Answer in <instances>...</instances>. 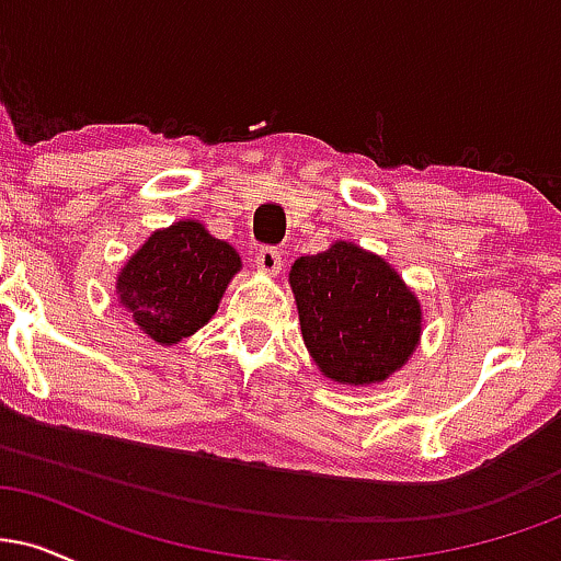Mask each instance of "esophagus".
<instances>
[{
    "label": "esophagus",
    "mask_w": 561,
    "mask_h": 561,
    "mask_svg": "<svg viewBox=\"0 0 561 561\" xmlns=\"http://www.w3.org/2000/svg\"><path fill=\"white\" fill-rule=\"evenodd\" d=\"M255 266H259L263 274H279L282 253L276 248H261L259 253H255Z\"/></svg>",
    "instance_id": "34e87169"
}]
</instances>
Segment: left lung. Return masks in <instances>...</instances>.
Masks as SVG:
<instances>
[{"instance_id":"obj_1","label":"left lung","mask_w":561,"mask_h":561,"mask_svg":"<svg viewBox=\"0 0 561 561\" xmlns=\"http://www.w3.org/2000/svg\"><path fill=\"white\" fill-rule=\"evenodd\" d=\"M289 285L308 353L334 382H382L420 343V300L388 263L356 244L302 255Z\"/></svg>"}]
</instances>
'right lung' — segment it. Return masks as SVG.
<instances>
[{
  "mask_svg": "<svg viewBox=\"0 0 561 561\" xmlns=\"http://www.w3.org/2000/svg\"><path fill=\"white\" fill-rule=\"evenodd\" d=\"M240 255L197 221L156 231L118 276V298L156 343L190 337L216 313Z\"/></svg>",
  "mask_w": 561,
  "mask_h": 561,
  "instance_id": "add662e5",
  "label": "right lung"
}]
</instances>
